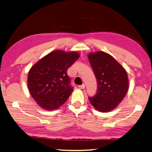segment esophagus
Masks as SVG:
<instances>
[{"label":"esophagus","mask_w":152,"mask_h":152,"mask_svg":"<svg viewBox=\"0 0 152 152\" xmlns=\"http://www.w3.org/2000/svg\"><path fill=\"white\" fill-rule=\"evenodd\" d=\"M78 88H80V89H84V88H85V85L84 84L80 85V86H78Z\"/></svg>","instance_id":"obj_1"}]
</instances>
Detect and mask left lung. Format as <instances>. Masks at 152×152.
Segmentation results:
<instances>
[{"mask_svg": "<svg viewBox=\"0 0 152 152\" xmlns=\"http://www.w3.org/2000/svg\"><path fill=\"white\" fill-rule=\"evenodd\" d=\"M88 58L97 80L98 90L90 104L100 112H109L115 108L129 89L127 72L111 55L103 51L90 52Z\"/></svg>", "mask_w": 152, "mask_h": 152, "instance_id": "8db88e82", "label": "left lung"}]
</instances>
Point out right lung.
<instances>
[{
	"label": "right lung",
	"mask_w": 152,
	"mask_h": 152,
	"mask_svg": "<svg viewBox=\"0 0 152 152\" xmlns=\"http://www.w3.org/2000/svg\"><path fill=\"white\" fill-rule=\"evenodd\" d=\"M80 56L78 52L56 50L32 66L28 72L27 85L38 106L52 111L66 102L73 92L66 72Z\"/></svg>",
	"instance_id": "1"
}]
</instances>
